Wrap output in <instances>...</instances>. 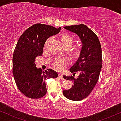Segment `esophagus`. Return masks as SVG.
Listing matches in <instances>:
<instances>
[{"label":"esophagus","instance_id":"esophagus-1","mask_svg":"<svg viewBox=\"0 0 121 121\" xmlns=\"http://www.w3.org/2000/svg\"><path fill=\"white\" fill-rule=\"evenodd\" d=\"M59 77L61 79H64L63 75H62L61 73H59Z\"/></svg>","mask_w":121,"mask_h":121}]
</instances>
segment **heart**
<instances>
[{"label":"heart","instance_id":"obj_1","mask_svg":"<svg viewBox=\"0 0 121 121\" xmlns=\"http://www.w3.org/2000/svg\"><path fill=\"white\" fill-rule=\"evenodd\" d=\"M61 41L62 45L66 49H68L73 45L74 42V39L73 36L69 34L64 33L60 36ZM82 52L81 47H75L70 50V53L72 56L74 58H77L80 56ZM68 60L66 59H57L53 63V66L58 71H62L64 70L65 67L68 64Z\"/></svg>","mask_w":121,"mask_h":121}]
</instances>
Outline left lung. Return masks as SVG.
<instances>
[{
    "mask_svg": "<svg viewBox=\"0 0 121 121\" xmlns=\"http://www.w3.org/2000/svg\"><path fill=\"white\" fill-rule=\"evenodd\" d=\"M76 34L82 43V52L78 60L70 68V71L75 75L80 73L77 78L72 76H65V80L72 81L73 86L63 91L65 97L73 101H81L91 94L99 78L102 68V49L99 40L94 32L84 24L64 27Z\"/></svg>",
    "mask_w": 121,
    "mask_h": 121,
    "instance_id": "1",
    "label": "left lung"
}]
</instances>
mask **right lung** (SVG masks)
Instances as JSON below:
<instances>
[{
    "mask_svg": "<svg viewBox=\"0 0 121 121\" xmlns=\"http://www.w3.org/2000/svg\"><path fill=\"white\" fill-rule=\"evenodd\" d=\"M60 30L61 27L38 23L25 30L18 40L12 57V73L18 89L27 97L37 99L44 96L45 80L58 77L51 69L45 71L37 69L35 61L36 57L42 55L47 39Z\"/></svg>",
    "mask_w": 121,
    "mask_h": 121,
    "instance_id": "1",
    "label": "right lung"
}]
</instances>
